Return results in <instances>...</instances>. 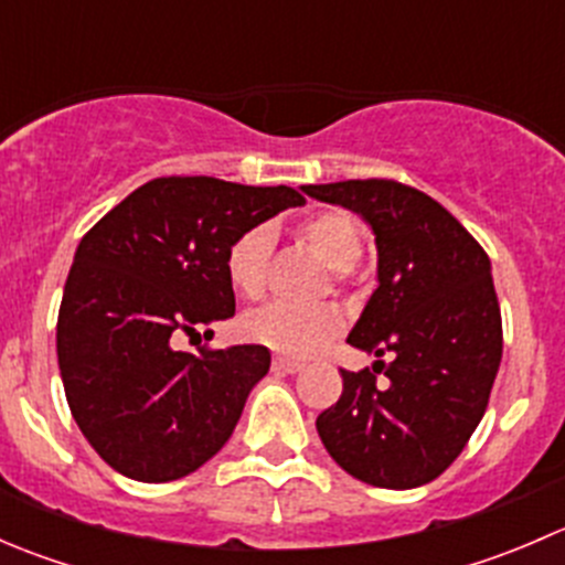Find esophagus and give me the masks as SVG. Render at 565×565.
Here are the masks:
<instances>
[{
	"mask_svg": "<svg viewBox=\"0 0 565 565\" xmlns=\"http://www.w3.org/2000/svg\"><path fill=\"white\" fill-rule=\"evenodd\" d=\"M303 369L300 361H289V358H273V372H281V374H298Z\"/></svg>",
	"mask_w": 565,
	"mask_h": 565,
	"instance_id": "34e87169",
	"label": "esophagus"
}]
</instances>
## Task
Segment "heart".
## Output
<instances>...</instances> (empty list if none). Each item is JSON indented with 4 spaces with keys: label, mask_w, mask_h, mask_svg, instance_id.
Returning <instances> with one entry per match:
<instances>
[{
    "label": "heart",
    "mask_w": 565,
    "mask_h": 565,
    "mask_svg": "<svg viewBox=\"0 0 565 565\" xmlns=\"http://www.w3.org/2000/svg\"><path fill=\"white\" fill-rule=\"evenodd\" d=\"M298 237L311 254H317L333 270V281L350 276L363 254L361 224L347 210L330 207L306 215L298 224ZM273 237L265 226L243 232L226 250V278L243 298H259L267 284ZM344 319L333 306L298 309L289 303H267L243 317V333L256 344L292 358H309L341 333Z\"/></svg>",
    "instance_id": "b5f03b06"
}]
</instances>
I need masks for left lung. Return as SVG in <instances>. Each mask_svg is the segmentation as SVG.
Returning a JSON list of instances; mask_svg holds the SVG:
<instances>
[{"label": "left lung", "mask_w": 565, "mask_h": 565, "mask_svg": "<svg viewBox=\"0 0 565 565\" xmlns=\"http://www.w3.org/2000/svg\"><path fill=\"white\" fill-rule=\"evenodd\" d=\"M363 215L377 241V281L350 344L388 358L341 369L339 402L317 431L358 481L413 489L451 467L487 413L503 358L492 265L476 237L431 196L396 180L303 185ZM385 373L388 384H377Z\"/></svg>", "instance_id": "8db88e82"}]
</instances>
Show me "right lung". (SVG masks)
Instances as JSON below:
<instances>
[{
	"mask_svg": "<svg viewBox=\"0 0 565 565\" xmlns=\"http://www.w3.org/2000/svg\"><path fill=\"white\" fill-rule=\"evenodd\" d=\"M303 202L287 185L158 177L82 237L56 319V358L67 407L106 465L163 483L224 448L270 352L177 344L235 315L226 278L235 237Z\"/></svg>",
	"mask_w": 565,
	"mask_h": 565,
	"instance_id": "obj_1",
	"label": "right lung"
}]
</instances>
